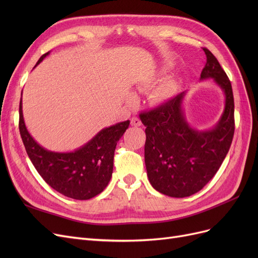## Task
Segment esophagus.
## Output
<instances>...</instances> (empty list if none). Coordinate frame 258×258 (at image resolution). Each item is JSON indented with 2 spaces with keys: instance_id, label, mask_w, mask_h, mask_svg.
<instances>
[{
  "instance_id": "1",
  "label": "esophagus",
  "mask_w": 258,
  "mask_h": 258,
  "mask_svg": "<svg viewBox=\"0 0 258 258\" xmlns=\"http://www.w3.org/2000/svg\"><path fill=\"white\" fill-rule=\"evenodd\" d=\"M141 124H142V121L140 120V118H138V117H132V118H131V126L140 127Z\"/></svg>"
}]
</instances>
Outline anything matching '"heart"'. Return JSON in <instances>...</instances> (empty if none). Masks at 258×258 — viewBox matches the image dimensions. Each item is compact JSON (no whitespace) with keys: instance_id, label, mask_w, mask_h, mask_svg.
Here are the masks:
<instances>
[{"instance_id":"b5f03b06","label":"heart","mask_w":258,"mask_h":258,"mask_svg":"<svg viewBox=\"0 0 258 258\" xmlns=\"http://www.w3.org/2000/svg\"><path fill=\"white\" fill-rule=\"evenodd\" d=\"M159 75H161V73H159L158 76ZM178 88H179V84L176 80L168 79L166 81L161 82L157 87L153 90L151 99L155 103L166 102V101L172 99L176 95Z\"/></svg>"}]
</instances>
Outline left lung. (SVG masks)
Instances as JSON below:
<instances>
[{
	"instance_id": "left-lung-1",
	"label": "left lung",
	"mask_w": 258,
	"mask_h": 258,
	"mask_svg": "<svg viewBox=\"0 0 258 258\" xmlns=\"http://www.w3.org/2000/svg\"><path fill=\"white\" fill-rule=\"evenodd\" d=\"M207 63L200 81L212 79L225 97L224 111L214 127L192 128L186 119L183 91L165 104L140 114L146 127L144 146L148 181L169 197H189L205 187L220 169L235 132V103L230 81L213 53L204 48Z\"/></svg>"
}]
</instances>
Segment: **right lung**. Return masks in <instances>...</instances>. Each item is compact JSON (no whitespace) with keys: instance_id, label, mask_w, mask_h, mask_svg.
I'll use <instances>...</instances> for the list:
<instances>
[{"instance_id":"1","label":"right lung","mask_w":258,"mask_h":258,"mask_svg":"<svg viewBox=\"0 0 258 258\" xmlns=\"http://www.w3.org/2000/svg\"><path fill=\"white\" fill-rule=\"evenodd\" d=\"M49 52L43 54L36 66ZM129 123L130 120H126L103 128L87 143L72 152H52L38 144L29 134L23 119L22 100L19 105V131L30 160L38 174L54 190L76 200L95 197L107 186L113 173L117 142Z\"/></svg>"}]
</instances>
